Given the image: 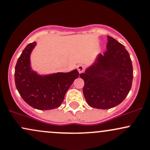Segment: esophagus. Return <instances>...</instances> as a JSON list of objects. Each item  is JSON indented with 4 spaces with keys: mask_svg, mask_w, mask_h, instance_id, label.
Here are the masks:
<instances>
[{
    "mask_svg": "<svg viewBox=\"0 0 150 150\" xmlns=\"http://www.w3.org/2000/svg\"><path fill=\"white\" fill-rule=\"evenodd\" d=\"M77 69H78V71H79V73H82V72L84 71L85 66L82 65V64H79V65L77 67Z\"/></svg>",
    "mask_w": 150,
    "mask_h": 150,
    "instance_id": "1",
    "label": "esophagus"
}]
</instances>
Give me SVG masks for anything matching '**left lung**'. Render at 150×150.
I'll use <instances>...</instances> for the list:
<instances>
[{"mask_svg":"<svg viewBox=\"0 0 150 150\" xmlns=\"http://www.w3.org/2000/svg\"><path fill=\"white\" fill-rule=\"evenodd\" d=\"M107 51L99 54L94 64L81 73L83 93L90 107L108 109L125 100L132 87L133 68L125 46L107 36Z\"/></svg>","mask_w":150,"mask_h":150,"instance_id":"8db88e82","label":"left lung"}]
</instances>
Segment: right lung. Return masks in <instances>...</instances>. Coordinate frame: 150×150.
Instances as JSON below:
<instances>
[{
  "label": "right lung",
  "mask_w": 150,
  "mask_h": 150,
  "mask_svg": "<svg viewBox=\"0 0 150 150\" xmlns=\"http://www.w3.org/2000/svg\"><path fill=\"white\" fill-rule=\"evenodd\" d=\"M36 46L30 43L24 49L15 67V83L22 99L28 105L39 110L60 107L66 93L79 73L76 69L68 73L40 75L32 70L30 56Z\"/></svg>",
  "instance_id": "1"
}]
</instances>
